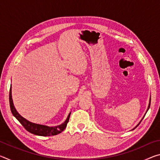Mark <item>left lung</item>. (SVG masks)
Wrapping results in <instances>:
<instances>
[{
	"label": "left lung",
	"instance_id": "left-lung-1",
	"mask_svg": "<svg viewBox=\"0 0 160 160\" xmlns=\"http://www.w3.org/2000/svg\"><path fill=\"white\" fill-rule=\"evenodd\" d=\"M150 101H151V99H150V104H149V106H148V110L149 109V108H150ZM148 110H147V111H148ZM137 126H136V127H137ZM136 127H135V128H136Z\"/></svg>",
	"mask_w": 160,
	"mask_h": 160
}]
</instances>
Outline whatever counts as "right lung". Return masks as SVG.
<instances>
[{"instance_id": "1", "label": "right lung", "mask_w": 160, "mask_h": 160, "mask_svg": "<svg viewBox=\"0 0 160 160\" xmlns=\"http://www.w3.org/2000/svg\"><path fill=\"white\" fill-rule=\"evenodd\" d=\"M9 102H10V110H11L12 115L18 119L19 122L23 126L24 128H25L27 131L29 132H31L32 134L40 135V136H51V135H55L59 134L66 128L67 123L69 121L70 113H69V115L68 116V118L64 123H63L59 126H53V127L40 125V124L32 123L30 121L26 120L25 118H24L22 116H21L20 114H19L18 112L16 111L14 105H13V102L12 99V94H11V87H10V88Z\"/></svg>"}]
</instances>
